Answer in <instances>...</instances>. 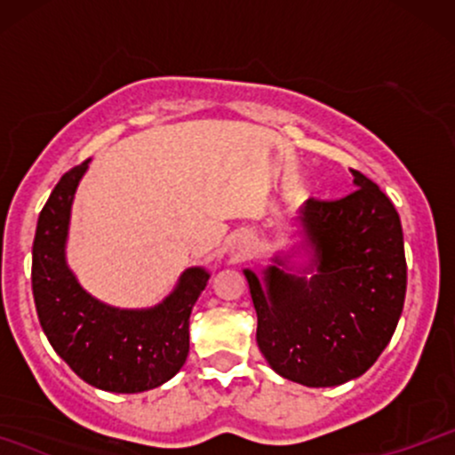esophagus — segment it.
<instances>
[{
  "instance_id": "obj_1",
  "label": "esophagus",
  "mask_w": 455,
  "mask_h": 455,
  "mask_svg": "<svg viewBox=\"0 0 455 455\" xmlns=\"http://www.w3.org/2000/svg\"><path fill=\"white\" fill-rule=\"evenodd\" d=\"M231 252H233L237 259H245V257H248V254H250V242H248V239H245V237H237V239H235Z\"/></svg>"
}]
</instances>
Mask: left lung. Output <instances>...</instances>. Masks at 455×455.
Here are the masks:
<instances>
[{
	"instance_id": "1",
	"label": "left lung",
	"mask_w": 455,
	"mask_h": 455,
	"mask_svg": "<svg viewBox=\"0 0 455 455\" xmlns=\"http://www.w3.org/2000/svg\"><path fill=\"white\" fill-rule=\"evenodd\" d=\"M338 201L307 198L301 242L257 275L243 269L257 310V342L282 379L336 387L362 377L385 351L406 295V259L395 207L368 177ZM304 256V264H293Z\"/></svg>"
}]
</instances>
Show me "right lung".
Segmentation results:
<instances>
[{"instance_id":"add662e5","label":"right lung","mask_w":455,"mask_h":455,"mask_svg":"<svg viewBox=\"0 0 455 455\" xmlns=\"http://www.w3.org/2000/svg\"><path fill=\"white\" fill-rule=\"evenodd\" d=\"M90 160L61 177L43 207L31 250L36 312L51 347L93 387L140 394L171 380L190 351V312L210 271L188 267L160 304L115 307L81 286L66 259L70 212Z\"/></svg>"}]
</instances>
